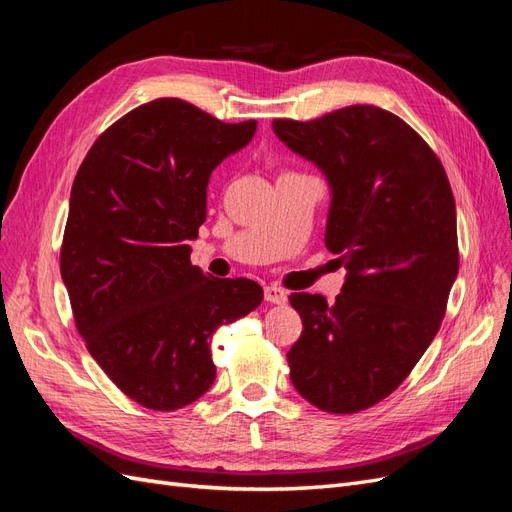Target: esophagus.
Here are the masks:
<instances>
[{"label": "esophagus", "instance_id": "esophagus-1", "mask_svg": "<svg viewBox=\"0 0 512 512\" xmlns=\"http://www.w3.org/2000/svg\"><path fill=\"white\" fill-rule=\"evenodd\" d=\"M265 301L273 305H284L288 301V294L280 286H267L265 288Z\"/></svg>", "mask_w": 512, "mask_h": 512}]
</instances>
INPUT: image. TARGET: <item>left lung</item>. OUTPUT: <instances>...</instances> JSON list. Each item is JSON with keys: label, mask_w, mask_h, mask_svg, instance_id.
I'll return each instance as SVG.
<instances>
[{"label": "left lung", "mask_w": 512, "mask_h": 512, "mask_svg": "<svg viewBox=\"0 0 512 512\" xmlns=\"http://www.w3.org/2000/svg\"><path fill=\"white\" fill-rule=\"evenodd\" d=\"M273 132L327 179L324 245L346 267L331 305L290 294L303 320L290 380L324 412H359L406 380L440 329L459 271L455 198L436 153L384 108L275 119Z\"/></svg>", "instance_id": "1"}]
</instances>
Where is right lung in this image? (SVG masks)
Here are the masks:
<instances>
[{
  "label": "right lung",
  "instance_id": "add662e5",
  "mask_svg": "<svg viewBox=\"0 0 512 512\" xmlns=\"http://www.w3.org/2000/svg\"><path fill=\"white\" fill-rule=\"evenodd\" d=\"M256 134L179 98L113 123L70 192L61 280L91 356L138 404L170 412L215 380L211 335L256 309L262 288L190 262L207 218L209 177Z\"/></svg>",
  "mask_w": 512,
  "mask_h": 512
}]
</instances>
